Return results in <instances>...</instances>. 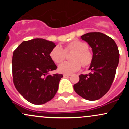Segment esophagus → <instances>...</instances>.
Returning <instances> with one entry per match:
<instances>
[{"label": "esophagus", "mask_w": 129, "mask_h": 129, "mask_svg": "<svg viewBox=\"0 0 129 129\" xmlns=\"http://www.w3.org/2000/svg\"><path fill=\"white\" fill-rule=\"evenodd\" d=\"M71 74H63V76L64 77H69L71 76Z\"/></svg>", "instance_id": "1"}]
</instances>
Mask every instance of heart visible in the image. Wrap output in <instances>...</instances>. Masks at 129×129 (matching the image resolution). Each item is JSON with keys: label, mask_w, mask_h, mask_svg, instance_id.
<instances>
[{"label": "heart", "mask_w": 129, "mask_h": 129, "mask_svg": "<svg viewBox=\"0 0 129 129\" xmlns=\"http://www.w3.org/2000/svg\"><path fill=\"white\" fill-rule=\"evenodd\" d=\"M88 45L80 40H75L67 44L66 47L67 51H74L71 62H64L58 66V71L61 73L71 74L79 71L81 68L82 64L87 66L91 63L92 54L88 50ZM50 56L55 63H60L64 60L66 51L62 46L58 45L52 49L50 53Z\"/></svg>", "instance_id": "heart-1"}]
</instances>
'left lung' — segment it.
<instances>
[{"label":"left lung","instance_id":"obj_1","mask_svg":"<svg viewBox=\"0 0 129 129\" xmlns=\"http://www.w3.org/2000/svg\"><path fill=\"white\" fill-rule=\"evenodd\" d=\"M92 48L93 55L89 74L79 75L74 89L88 101L99 99L109 91L114 81L119 62V52L111 37L101 32H89L81 36Z\"/></svg>","mask_w":129,"mask_h":129}]
</instances>
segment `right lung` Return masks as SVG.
Returning <instances> with one entry per match:
<instances>
[{
    "instance_id": "right-lung-1",
    "label": "right lung",
    "mask_w": 129,
    "mask_h": 129,
    "mask_svg": "<svg viewBox=\"0 0 129 129\" xmlns=\"http://www.w3.org/2000/svg\"><path fill=\"white\" fill-rule=\"evenodd\" d=\"M55 46L53 42L36 38L22 42L13 53L14 84L20 95L33 104L46 103L58 90L63 75L49 74L57 68L50 56Z\"/></svg>"
}]
</instances>
